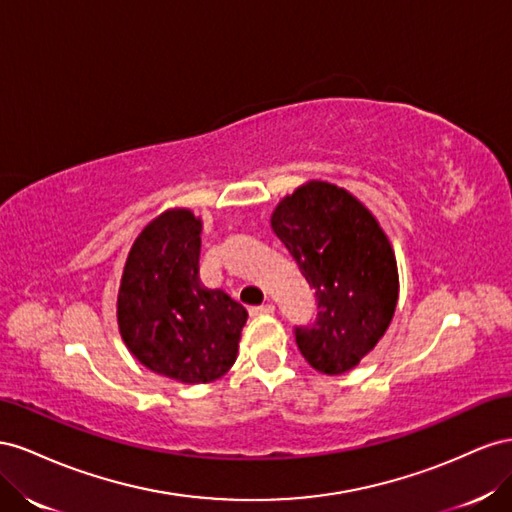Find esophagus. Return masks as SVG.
Returning <instances> with one entry per match:
<instances>
[{
    "mask_svg": "<svg viewBox=\"0 0 512 512\" xmlns=\"http://www.w3.org/2000/svg\"><path fill=\"white\" fill-rule=\"evenodd\" d=\"M270 313H274V304H261V306H253L251 309V315H255V317L270 315Z\"/></svg>",
    "mask_w": 512,
    "mask_h": 512,
    "instance_id": "esophagus-1",
    "label": "esophagus"
}]
</instances>
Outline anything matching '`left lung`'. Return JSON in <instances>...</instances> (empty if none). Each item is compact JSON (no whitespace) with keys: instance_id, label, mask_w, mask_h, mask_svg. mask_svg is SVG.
<instances>
[{"instance_id":"obj_1","label":"left lung","mask_w":512,"mask_h":512,"mask_svg":"<svg viewBox=\"0 0 512 512\" xmlns=\"http://www.w3.org/2000/svg\"><path fill=\"white\" fill-rule=\"evenodd\" d=\"M270 225L315 289L317 321L296 328L304 360L326 375L352 371L384 337L399 300L382 225L352 193L321 180L283 197Z\"/></svg>"}]
</instances>
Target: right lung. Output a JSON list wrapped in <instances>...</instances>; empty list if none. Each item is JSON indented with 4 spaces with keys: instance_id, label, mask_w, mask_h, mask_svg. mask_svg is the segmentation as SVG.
<instances>
[{
    "instance_id": "1",
    "label": "right lung",
    "mask_w": 512,
    "mask_h": 512,
    "mask_svg": "<svg viewBox=\"0 0 512 512\" xmlns=\"http://www.w3.org/2000/svg\"><path fill=\"white\" fill-rule=\"evenodd\" d=\"M201 218L156 216L133 242L118 291L122 341L143 367L180 384H210L238 358L248 313L199 281Z\"/></svg>"
}]
</instances>
